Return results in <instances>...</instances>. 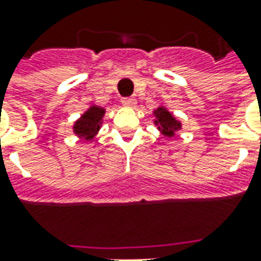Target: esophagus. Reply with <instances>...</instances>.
<instances>
[{
    "label": "esophagus",
    "mask_w": 261,
    "mask_h": 261,
    "mask_svg": "<svg viewBox=\"0 0 261 261\" xmlns=\"http://www.w3.org/2000/svg\"><path fill=\"white\" fill-rule=\"evenodd\" d=\"M121 103H123L124 106H127V108H134L137 105V100L134 97H123V99H121Z\"/></svg>",
    "instance_id": "1"
}]
</instances>
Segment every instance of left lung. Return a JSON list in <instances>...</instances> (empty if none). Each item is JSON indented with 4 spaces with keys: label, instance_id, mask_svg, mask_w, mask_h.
I'll use <instances>...</instances> for the list:
<instances>
[{
    "label": "left lung",
    "instance_id": "8db88e82",
    "mask_svg": "<svg viewBox=\"0 0 261 261\" xmlns=\"http://www.w3.org/2000/svg\"><path fill=\"white\" fill-rule=\"evenodd\" d=\"M153 114L156 116L155 124L158 125V128L162 131L164 136L173 137L175 136V131L180 128V123L165 108H158L153 112Z\"/></svg>",
    "mask_w": 261,
    "mask_h": 261
}]
</instances>
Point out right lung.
I'll return each instance as SVG.
<instances>
[{
    "label": "right lung",
    "mask_w": 261,
    "mask_h": 261,
    "mask_svg": "<svg viewBox=\"0 0 261 261\" xmlns=\"http://www.w3.org/2000/svg\"><path fill=\"white\" fill-rule=\"evenodd\" d=\"M103 114H105L103 108H99V106L89 108V110H86L85 113L82 114V117L74 124L75 134L84 137L88 141L93 140V137L96 136V133L100 128Z\"/></svg>",
    "instance_id": "add662e5"
}]
</instances>
